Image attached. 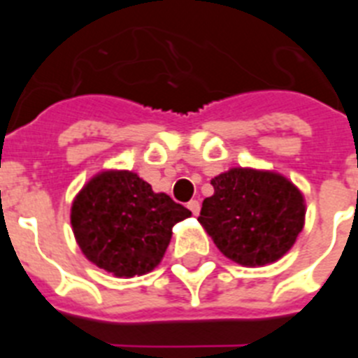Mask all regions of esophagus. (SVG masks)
Returning a JSON list of instances; mask_svg holds the SVG:
<instances>
[{
    "mask_svg": "<svg viewBox=\"0 0 358 358\" xmlns=\"http://www.w3.org/2000/svg\"><path fill=\"white\" fill-rule=\"evenodd\" d=\"M188 210L192 211L194 215H199V211H201V202L195 201V199H192V201L188 202Z\"/></svg>",
    "mask_w": 358,
    "mask_h": 358,
    "instance_id": "1",
    "label": "esophagus"
}]
</instances>
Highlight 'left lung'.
Listing matches in <instances>:
<instances>
[{
	"instance_id": "1",
	"label": "left lung",
	"mask_w": 358,
	"mask_h": 358,
	"mask_svg": "<svg viewBox=\"0 0 358 358\" xmlns=\"http://www.w3.org/2000/svg\"><path fill=\"white\" fill-rule=\"evenodd\" d=\"M199 222L224 256L240 265L273 264L296 242L305 224L301 192L280 173L231 169L211 181Z\"/></svg>"
}]
</instances>
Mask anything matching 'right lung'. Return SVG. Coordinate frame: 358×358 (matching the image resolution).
<instances>
[{
    "mask_svg": "<svg viewBox=\"0 0 358 358\" xmlns=\"http://www.w3.org/2000/svg\"><path fill=\"white\" fill-rule=\"evenodd\" d=\"M192 211L154 194L138 173L102 172L75 197L71 226L87 260L120 278L150 273L163 258L173 224Z\"/></svg>",
    "mask_w": 358,
    "mask_h": 358,
    "instance_id": "add662e5",
    "label": "right lung"
}]
</instances>
